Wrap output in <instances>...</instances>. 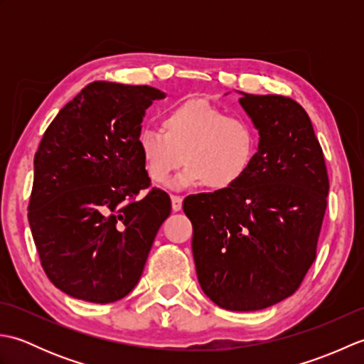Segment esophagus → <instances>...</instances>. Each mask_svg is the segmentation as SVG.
<instances>
[{
  "mask_svg": "<svg viewBox=\"0 0 364 364\" xmlns=\"http://www.w3.org/2000/svg\"><path fill=\"white\" fill-rule=\"evenodd\" d=\"M183 206V198L178 196H172V210L173 211H180Z\"/></svg>",
  "mask_w": 364,
  "mask_h": 364,
  "instance_id": "34e87169",
  "label": "esophagus"
}]
</instances>
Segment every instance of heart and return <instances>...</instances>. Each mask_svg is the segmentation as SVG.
<instances>
[{"label": "heart", "instance_id": "b5f03b06", "mask_svg": "<svg viewBox=\"0 0 364 364\" xmlns=\"http://www.w3.org/2000/svg\"><path fill=\"white\" fill-rule=\"evenodd\" d=\"M150 180L166 184L175 170L188 167L175 188L205 184L227 191L241 183L257 158L258 131L242 117H231L206 100H188L167 111L162 129L144 128L137 136Z\"/></svg>", "mask_w": 364, "mask_h": 364}]
</instances>
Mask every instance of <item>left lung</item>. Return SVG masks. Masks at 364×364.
Instances as JSON below:
<instances>
[{
	"label": "left lung",
	"mask_w": 364,
	"mask_h": 364,
	"mask_svg": "<svg viewBox=\"0 0 364 364\" xmlns=\"http://www.w3.org/2000/svg\"><path fill=\"white\" fill-rule=\"evenodd\" d=\"M239 94L259 134L250 172L231 189L186 197L183 210L203 292L225 310L257 311L292 296L316 259L328 176L304 107Z\"/></svg>",
	"instance_id": "obj_1"
}]
</instances>
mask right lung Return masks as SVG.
<instances>
[{"instance_id": "obj_1", "label": "right lung", "mask_w": 364, "mask_h": 364, "mask_svg": "<svg viewBox=\"0 0 364 364\" xmlns=\"http://www.w3.org/2000/svg\"><path fill=\"white\" fill-rule=\"evenodd\" d=\"M164 92L94 81L46 128L34 156L28 220L58 289L111 304L134 289L172 205L150 186L137 146L145 109Z\"/></svg>"}]
</instances>
